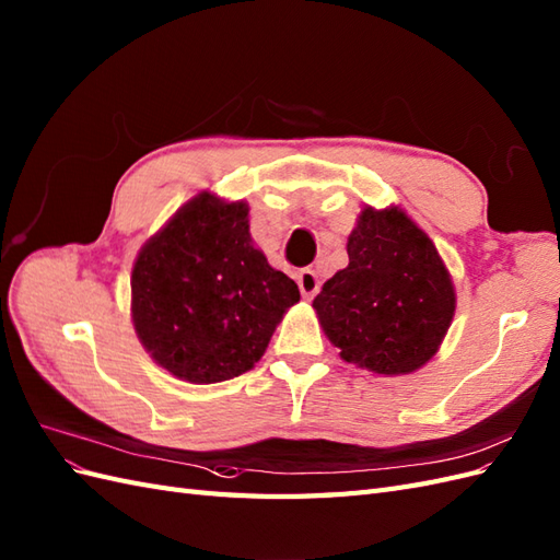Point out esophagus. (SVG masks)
<instances>
[{
	"mask_svg": "<svg viewBox=\"0 0 560 560\" xmlns=\"http://www.w3.org/2000/svg\"><path fill=\"white\" fill-rule=\"evenodd\" d=\"M296 282H299L301 294H304L306 299H313L317 292H320V278H317V273L311 268L301 270V273L296 276Z\"/></svg>",
	"mask_w": 560,
	"mask_h": 560,
	"instance_id": "34e87169",
	"label": "esophagus"
}]
</instances>
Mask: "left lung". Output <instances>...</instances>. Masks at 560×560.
<instances>
[{
  "label": "left lung",
  "instance_id": "left-lung-1",
  "mask_svg": "<svg viewBox=\"0 0 560 560\" xmlns=\"http://www.w3.org/2000/svg\"><path fill=\"white\" fill-rule=\"evenodd\" d=\"M346 252L349 266L313 299L325 335L346 362L376 374L419 370L455 315V290L435 245L400 209L368 207Z\"/></svg>",
  "mask_w": 560,
  "mask_h": 560
}]
</instances>
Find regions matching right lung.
<instances>
[{"mask_svg":"<svg viewBox=\"0 0 560 560\" xmlns=\"http://www.w3.org/2000/svg\"><path fill=\"white\" fill-rule=\"evenodd\" d=\"M247 214L245 202L202 192L133 264L136 335L178 380L214 384L252 370L299 301L296 282L252 247Z\"/></svg>","mask_w":560,"mask_h":560,"instance_id":"1","label":"right lung"}]
</instances>
